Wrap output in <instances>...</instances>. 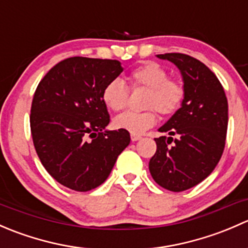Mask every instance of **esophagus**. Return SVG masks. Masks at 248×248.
<instances>
[{
  "mask_svg": "<svg viewBox=\"0 0 248 248\" xmlns=\"http://www.w3.org/2000/svg\"><path fill=\"white\" fill-rule=\"evenodd\" d=\"M140 139H141V136H139V134H131L132 141H138Z\"/></svg>",
  "mask_w": 248,
  "mask_h": 248,
  "instance_id": "1",
  "label": "esophagus"
}]
</instances>
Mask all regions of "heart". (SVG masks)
Wrapping results in <instances>:
<instances>
[{"mask_svg": "<svg viewBox=\"0 0 248 248\" xmlns=\"http://www.w3.org/2000/svg\"><path fill=\"white\" fill-rule=\"evenodd\" d=\"M132 89H147L144 111H127L114 119L116 129L131 134H141L157 121V111L163 116L176 112L185 99V86L180 80L168 78V72L161 64L147 61L132 69L127 76ZM128 90L120 78L110 80L102 91V101L112 111L126 108Z\"/></svg>", "mask_w": 248, "mask_h": 248, "instance_id": "b5f03b06", "label": "heart"}]
</instances>
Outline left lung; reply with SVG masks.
<instances>
[{"label":"left lung","instance_id":"left-lung-1","mask_svg":"<svg viewBox=\"0 0 248 248\" xmlns=\"http://www.w3.org/2000/svg\"><path fill=\"white\" fill-rule=\"evenodd\" d=\"M157 57L180 69L185 99L158 129L170 137L155 139L157 151L149 169L159 186L182 192L206 179L221 159L228 128V101L219 80L199 60L179 52Z\"/></svg>","mask_w":248,"mask_h":248}]
</instances>
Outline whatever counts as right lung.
Wrapping results in <instances>:
<instances>
[{
  "instance_id": "1",
  "label": "right lung",
  "mask_w": 248,
  "mask_h": 248,
  "mask_svg": "<svg viewBox=\"0 0 248 248\" xmlns=\"http://www.w3.org/2000/svg\"><path fill=\"white\" fill-rule=\"evenodd\" d=\"M117 60L69 57L41 80L30 124L46 171L63 186L87 192L103 184L131 141L126 131H106L110 117L104 86L122 73Z\"/></svg>"
}]
</instances>
